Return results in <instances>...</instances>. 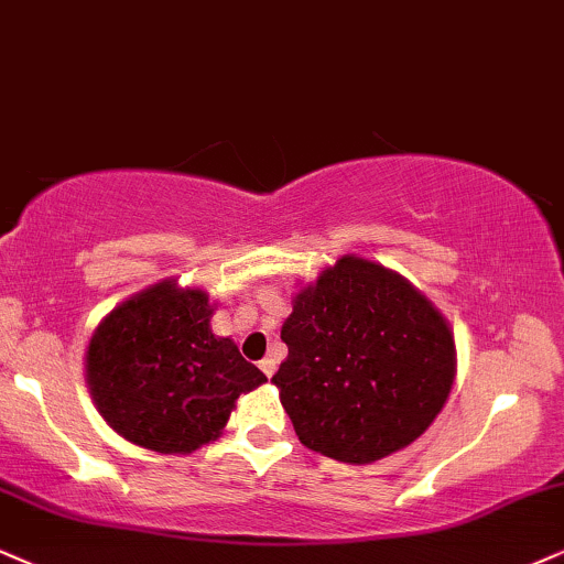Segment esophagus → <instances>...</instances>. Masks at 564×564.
I'll return each mask as SVG.
<instances>
[{
  "mask_svg": "<svg viewBox=\"0 0 564 564\" xmlns=\"http://www.w3.org/2000/svg\"><path fill=\"white\" fill-rule=\"evenodd\" d=\"M259 366H261V371H263V373H267V377H269V379H271V377H274V371H276V360H274V358H263Z\"/></svg>",
  "mask_w": 564,
  "mask_h": 564,
  "instance_id": "esophagus-1",
  "label": "esophagus"
}]
</instances>
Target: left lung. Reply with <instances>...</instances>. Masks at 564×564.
<instances>
[{
    "instance_id": "1",
    "label": "left lung",
    "mask_w": 564,
    "mask_h": 564,
    "mask_svg": "<svg viewBox=\"0 0 564 564\" xmlns=\"http://www.w3.org/2000/svg\"><path fill=\"white\" fill-rule=\"evenodd\" d=\"M271 377L297 440L339 463H373L415 442L455 381L449 324L381 263L343 256L303 288Z\"/></svg>"
}]
</instances>
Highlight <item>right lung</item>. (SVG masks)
<instances>
[{
  "label": "right lung",
  "mask_w": 564,
  "mask_h": 564,
  "mask_svg": "<svg viewBox=\"0 0 564 564\" xmlns=\"http://www.w3.org/2000/svg\"><path fill=\"white\" fill-rule=\"evenodd\" d=\"M212 314L204 290L164 280L96 326L86 381L117 434L162 455H187L217 440L235 400L267 381L232 339L214 335Z\"/></svg>",
  "instance_id": "obj_1"
}]
</instances>
